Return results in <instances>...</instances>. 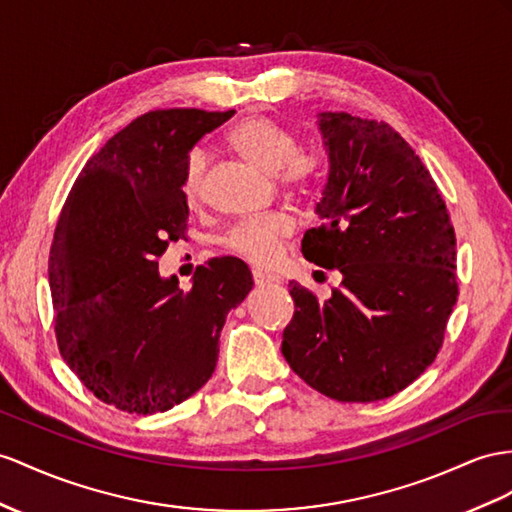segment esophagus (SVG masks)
<instances>
[{"label":"esophagus","instance_id":"esophagus-1","mask_svg":"<svg viewBox=\"0 0 512 512\" xmlns=\"http://www.w3.org/2000/svg\"><path fill=\"white\" fill-rule=\"evenodd\" d=\"M253 283L255 285H272V283H279V277H274V274H268V272H261V270H253Z\"/></svg>","mask_w":512,"mask_h":512}]
</instances>
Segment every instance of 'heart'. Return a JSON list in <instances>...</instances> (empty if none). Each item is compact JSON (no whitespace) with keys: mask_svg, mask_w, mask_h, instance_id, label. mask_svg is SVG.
Wrapping results in <instances>:
<instances>
[{"mask_svg":"<svg viewBox=\"0 0 512 512\" xmlns=\"http://www.w3.org/2000/svg\"><path fill=\"white\" fill-rule=\"evenodd\" d=\"M229 147L244 160L277 177L279 188L303 201L318 188L324 173V155L318 147H298L294 131L266 112L246 114L227 131ZM209 155L203 147L188 151L181 166L179 190L188 207H201L207 194ZM294 222L285 214L242 220L222 235V248L248 264L268 266L290 240Z\"/></svg>","mask_w":512,"mask_h":512,"instance_id":"heart-1","label":"heart"}]
</instances>
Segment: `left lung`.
Segmentation results:
<instances>
[{
	"label": "left lung",
	"instance_id": "left-lung-1",
	"mask_svg": "<svg viewBox=\"0 0 512 512\" xmlns=\"http://www.w3.org/2000/svg\"><path fill=\"white\" fill-rule=\"evenodd\" d=\"M329 181L303 255L342 272L329 300L290 283L281 352L316 391L376 402L409 387L439 355L456 305V235L411 144L383 121L320 114Z\"/></svg>",
	"mask_w": 512,
	"mask_h": 512
}]
</instances>
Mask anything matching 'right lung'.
I'll use <instances>...</instances> for the list:
<instances>
[{
    "instance_id": "obj_1",
    "label": "right lung",
    "mask_w": 512,
    "mask_h": 512,
    "mask_svg": "<svg viewBox=\"0 0 512 512\" xmlns=\"http://www.w3.org/2000/svg\"><path fill=\"white\" fill-rule=\"evenodd\" d=\"M235 112L151 110L90 157L49 251L54 329L84 387L119 411L153 415L212 378L231 309L251 292L244 261L209 259L188 292L160 279L157 257L186 240L181 166L196 140Z\"/></svg>"
}]
</instances>
